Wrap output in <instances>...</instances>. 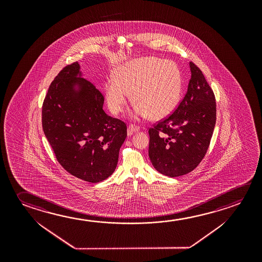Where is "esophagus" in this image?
<instances>
[{
	"mask_svg": "<svg viewBox=\"0 0 262 262\" xmlns=\"http://www.w3.org/2000/svg\"><path fill=\"white\" fill-rule=\"evenodd\" d=\"M141 129V128L140 127H138V126H135V125H129L128 126V134H133V133H137V132H139Z\"/></svg>",
	"mask_w": 262,
	"mask_h": 262,
	"instance_id": "1",
	"label": "esophagus"
}]
</instances>
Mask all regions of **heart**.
Wrapping results in <instances>:
<instances>
[{"label":"heart","instance_id":"obj_1","mask_svg":"<svg viewBox=\"0 0 262 262\" xmlns=\"http://www.w3.org/2000/svg\"><path fill=\"white\" fill-rule=\"evenodd\" d=\"M105 96L110 111L123 112L133 93V119L150 116L161 120L172 113L182 92V74L171 60L146 56L128 61L115 71V77L105 83Z\"/></svg>","mask_w":262,"mask_h":262}]
</instances>
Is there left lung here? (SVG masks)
Listing matches in <instances>:
<instances>
[{"instance_id":"1","label":"left lung","mask_w":262,"mask_h":262,"mask_svg":"<svg viewBox=\"0 0 262 262\" xmlns=\"http://www.w3.org/2000/svg\"><path fill=\"white\" fill-rule=\"evenodd\" d=\"M185 98L171 115L149 129V157L159 172L177 177L192 172L205 157L216 119L214 92L190 62Z\"/></svg>"}]
</instances>
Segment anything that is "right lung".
Listing matches in <instances>:
<instances>
[{
	"label": "right lung",
	"mask_w": 262,
	"mask_h": 262,
	"mask_svg": "<svg viewBox=\"0 0 262 262\" xmlns=\"http://www.w3.org/2000/svg\"><path fill=\"white\" fill-rule=\"evenodd\" d=\"M103 103L102 94L82 77L75 62L55 77L42 107L43 133L58 163L90 183L114 172L127 137L126 124L106 114Z\"/></svg>",
	"instance_id": "1"
}]
</instances>
